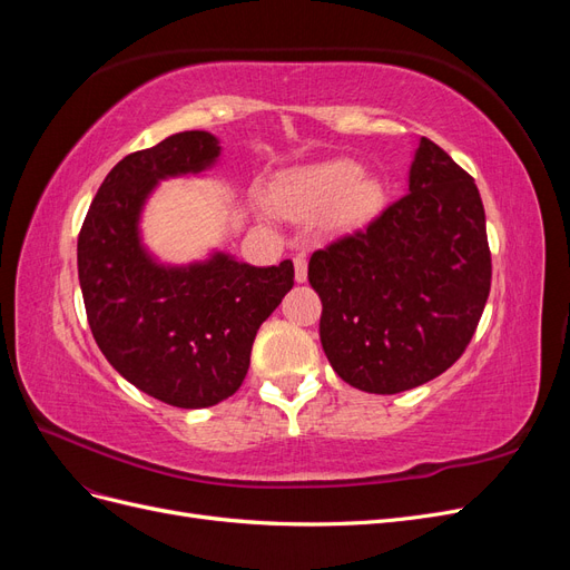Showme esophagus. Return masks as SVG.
<instances>
[{"label": "esophagus", "instance_id": "obj_1", "mask_svg": "<svg viewBox=\"0 0 570 570\" xmlns=\"http://www.w3.org/2000/svg\"><path fill=\"white\" fill-rule=\"evenodd\" d=\"M295 281L306 283V256L304 254L295 256Z\"/></svg>", "mask_w": 570, "mask_h": 570}]
</instances>
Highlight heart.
Segmentation results:
<instances>
[{
    "label": "heart",
    "mask_w": 570,
    "mask_h": 570,
    "mask_svg": "<svg viewBox=\"0 0 570 570\" xmlns=\"http://www.w3.org/2000/svg\"><path fill=\"white\" fill-rule=\"evenodd\" d=\"M268 202L285 218H318L327 230H342L381 212L385 193L356 161L331 159L287 170L268 187Z\"/></svg>",
    "instance_id": "b5f03b06"
}]
</instances>
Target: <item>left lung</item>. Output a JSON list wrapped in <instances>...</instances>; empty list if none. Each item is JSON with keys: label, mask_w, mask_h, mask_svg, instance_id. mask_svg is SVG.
Masks as SVG:
<instances>
[{"label": "left lung", "mask_w": 570, "mask_h": 570, "mask_svg": "<svg viewBox=\"0 0 570 570\" xmlns=\"http://www.w3.org/2000/svg\"><path fill=\"white\" fill-rule=\"evenodd\" d=\"M490 278L478 187L428 137L413 151L406 195L308 258L323 352L344 383L371 394L450 368L475 333Z\"/></svg>", "instance_id": "obj_1"}]
</instances>
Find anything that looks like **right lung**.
Returning <instances> with one entry per match:
<instances>
[{"mask_svg": "<svg viewBox=\"0 0 570 570\" xmlns=\"http://www.w3.org/2000/svg\"><path fill=\"white\" fill-rule=\"evenodd\" d=\"M218 137L185 130L120 159L78 237V278L90 331L137 390L178 409L214 406L243 385L262 325L295 285V266H252L212 249L168 264L142 237V214L168 178L206 176Z\"/></svg>", "mask_w": 570, "mask_h": 570, "instance_id": "1", "label": "right lung"}]
</instances>
